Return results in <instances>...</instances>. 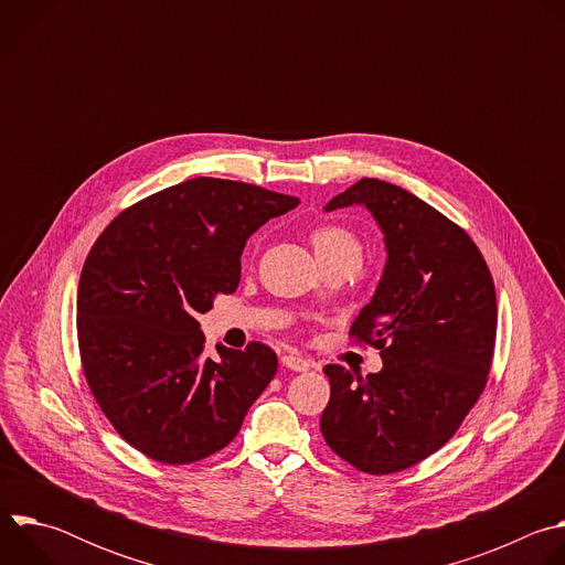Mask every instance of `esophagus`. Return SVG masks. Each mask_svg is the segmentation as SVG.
Segmentation results:
<instances>
[{
    "instance_id": "34e87169",
    "label": "esophagus",
    "mask_w": 565,
    "mask_h": 565,
    "mask_svg": "<svg viewBox=\"0 0 565 565\" xmlns=\"http://www.w3.org/2000/svg\"><path fill=\"white\" fill-rule=\"evenodd\" d=\"M281 364L288 366L290 371H299V373H306L310 369V362L299 355H281Z\"/></svg>"
}]
</instances>
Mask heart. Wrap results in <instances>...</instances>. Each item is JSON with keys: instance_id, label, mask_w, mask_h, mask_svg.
I'll return each mask as SVG.
<instances>
[{"instance_id": "heart-1", "label": "heart", "mask_w": 565, "mask_h": 565, "mask_svg": "<svg viewBox=\"0 0 565 565\" xmlns=\"http://www.w3.org/2000/svg\"><path fill=\"white\" fill-rule=\"evenodd\" d=\"M312 248L319 262H327L338 255H355L360 257V241L358 236L338 223H321L310 232Z\"/></svg>"}]
</instances>
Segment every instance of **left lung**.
Masks as SVG:
<instances>
[{
  "instance_id": "left-lung-1",
  "label": "left lung",
  "mask_w": 565,
  "mask_h": 565,
  "mask_svg": "<svg viewBox=\"0 0 565 565\" xmlns=\"http://www.w3.org/2000/svg\"><path fill=\"white\" fill-rule=\"evenodd\" d=\"M364 205L386 264L351 338L380 349L382 371L329 364L327 445L366 473L407 469L438 451L476 405L494 358L497 290L469 234L412 192L362 179L327 212Z\"/></svg>"
}]
</instances>
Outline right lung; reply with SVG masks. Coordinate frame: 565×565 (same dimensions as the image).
<instances>
[{
	"label": "right lung",
	"mask_w": 565,
	"mask_h": 565,
	"mask_svg": "<svg viewBox=\"0 0 565 565\" xmlns=\"http://www.w3.org/2000/svg\"><path fill=\"white\" fill-rule=\"evenodd\" d=\"M299 199L250 183L192 179L120 212L77 286L85 377L114 429L166 465L223 449L277 373L262 342L205 355L199 315L236 290L241 253Z\"/></svg>",
	"instance_id": "add662e5"
}]
</instances>
